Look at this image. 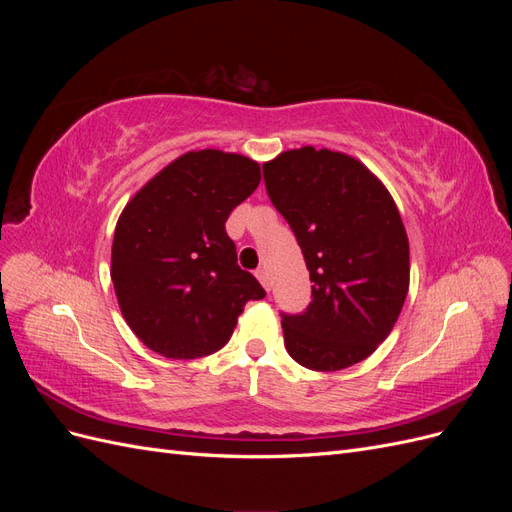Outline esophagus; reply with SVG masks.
Returning <instances> with one entry per match:
<instances>
[{
    "label": "esophagus",
    "instance_id": "34e87169",
    "mask_svg": "<svg viewBox=\"0 0 512 512\" xmlns=\"http://www.w3.org/2000/svg\"><path fill=\"white\" fill-rule=\"evenodd\" d=\"M256 277L260 280V284L265 286V290H271V277H269V271L265 267L256 271Z\"/></svg>",
    "mask_w": 512,
    "mask_h": 512
}]
</instances>
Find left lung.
<instances>
[{
	"label": "left lung",
	"instance_id": "obj_1",
	"mask_svg": "<svg viewBox=\"0 0 512 512\" xmlns=\"http://www.w3.org/2000/svg\"><path fill=\"white\" fill-rule=\"evenodd\" d=\"M262 170L314 282L305 312L282 314L288 354L316 371L361 363L393 331L410 286V245L393 196L342 151L290 149Z\"/></svg>",
	"mask_w": 512,
	"mask_h": 512
}]
</instances>
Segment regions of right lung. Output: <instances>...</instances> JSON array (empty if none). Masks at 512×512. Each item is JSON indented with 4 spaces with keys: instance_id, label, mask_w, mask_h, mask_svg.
<instances>
[{
    "instance_id": "right-lung-1",
    "label": "right lung",
    "mask_w": 512,
    "mask_h": 512,
    "mask_svg": "<svg viewBox=\"0 0 512 512\" xmlns=\"http://www.w3.org/2000/svg\"><path fill=\"white\" fill-rule=\"evenodd\" d=\"M260 183V164L220 149L188 151L164 166L121 211L111 280L128 327L166 359L220 350L247 301L265 297L237 265L230 211Z\"/></svg>"
}]
</instances>
